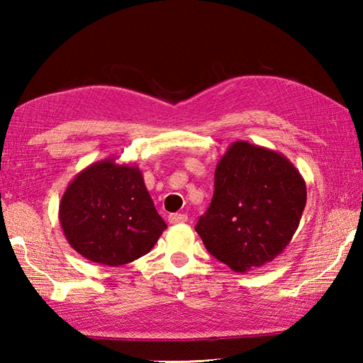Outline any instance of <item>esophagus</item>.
I'll return each instance as SVG.
<instances>
[{
  "mask_svg": "<svg viewBox=\"0 0 363 363\" xmlns=\"http://www.w3.org/2000/svg\"><path fill=\"white\" fill-rule=\"evenodd\" d=\"M168 221L172 223V225H179V223H186L187 215L186 213H172L168 217Z\"/></svg>",
  "mask_w": 363,
  "mask_h": 363,
  "instance_id": "34e87169",
  "label": "esophagus"
}]
</instances>
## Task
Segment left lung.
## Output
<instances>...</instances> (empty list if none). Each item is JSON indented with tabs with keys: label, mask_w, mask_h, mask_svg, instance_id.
Returning a JSON list of instances; mask_svg holds the SVG:
<instances>
[{
	"label": "left lung",
	"mask_w": 363,
	"mask_h": 363,
	"mask_svg": "<svg viewBox=\"0 0 363 363\" xmlns=\"http://www.w3.org/2000/svg\"><path fill=\"white\" fill-rule=\"evenodd\" d=\"M306 199L304 177L284 154L238 140L218 160L212 203L195 230L215 259L246 273L287 248Z\"/></svg>",
	"instance_id": "left-lung-1"
}]
</instances>
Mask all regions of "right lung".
<instances>
[{"label":"right lung","instance_id":"obj_1","mask_svg":"<svg viewBox=\"0 0 363 363\" xmlns=\"http://www.w3.org/2000/svg\"><path fill=\"white\" fill-rule=\"evenodd\" d=\"M59 221L72 248L95 264L118 267L148 254L167 229L140 168L107 157L68 184Z\"/></svg>","mask_w":363,"mask_h":363}]
</instances>
